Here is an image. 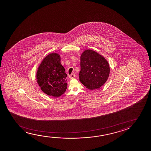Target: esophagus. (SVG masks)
Masks as SVG:
<instances>
[{"label": "esophagus", "instance_id": "obj_1", "mask_svg": "<svg viewBox=\"0 0 151 151\" xmlns=\"http://www.w3.org/2000/svg\"><path fill=\"white\" fill-rule=\"evenodd\" d=\"M76 76V75H75L74 74H72L70 75V76H69V78L70 79L73 78H74Z\"/></svg>", "mask_w": 151, "mask_h": 151}]
</instances>
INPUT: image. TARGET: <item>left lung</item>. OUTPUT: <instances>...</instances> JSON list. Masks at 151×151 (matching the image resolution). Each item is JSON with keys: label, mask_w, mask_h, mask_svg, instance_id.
<instances>
[{"label": "left lung", "mask_w": 151, "mask_h": 151, "mask_svg": "<svg viewBox=\"0 0 151 151\" xmlns=\"http://www.w3.org/2000/svg\"><path fill=\"white\" fill-rule=\"evenodd\" d=\"M79 81L88 89H99L109 77V65L104 57L92 50L83 52L81 57Z\"/></svg>", "instance_id": "1"}]
</instances>
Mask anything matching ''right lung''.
Returning <instances> with one entry per match:
<instances>
[{
  "label": "right lung",
  "mask_w": 151,
  "mask_h": 151,
  "mask_svg": "<svg viewBox=\"0 0 151 151\" xmlns=\"http://www.w3.org/2000/svg\"><path fill=\"white\" fill-rule=\"evenodd\" d=\"M60 55L51 53L42 61L37 73V79L42 91L50 96L59 97L66 91L65 68L60 62Z\"/></svg>",
  "instance_id": "obj_1"
}]
</instances>
